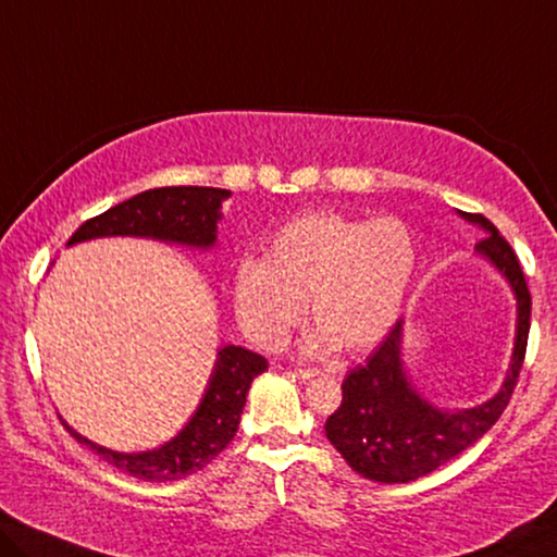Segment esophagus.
Wrapping results in <instances>:
<instances>
[{"instance_id": "1", "label": "esophagus", "mask_w": 557, "mask_h": 557, "mask_svg": "<svg viewBox=\"0 0 557 557\" xmlns=\"http://www.w3.org/2000/svg\"><path fill=\"white\" fill-rule=\"evenodd\" d=\"M293 375L297 377V380H302V383H307V380H312V377H318L320 372L318 370H310V368H300V370H295Z\"/></svg>"}]
</instances>
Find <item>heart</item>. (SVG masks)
I'll return each mask as SVG.
<instances>
[{
	"label": "heart",
	"instance_id": "heart-1",
	"mask_svg": "<svg viewBox=\"0 0 557 557\" xmlns=\"http://www.w3.org/2000/svg\"><path fill=\"white\" fill-rule=\"evenodd\" d=\"M414 272L418 245L403 220L307 212L272 235L264 262L237 264L232 305L262 350L285 345L307 302L318 320L307 355L362 352L393 330Z\"/></svg>",
	"mask_w": 557,
	"mask_h": 557
}]
</instances>
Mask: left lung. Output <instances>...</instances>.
I'll use <instances>...</instances> for the list:
<instances>
[{
    "label": "left lung",
    "mask_w": 557,
    "mask_h": 557,
    "mask_svg": "<svg viewBox=\"0 0 557 557\" xmlns=\"http://www.w3.org/2000/svg\"><path fill=\"white\" fill-rule=\"evenodd\" d=\"M485 232L475 252L485 257L516 295V345L505 380L491 400L450 410L430 403L412 385L403 362V320L368 360L343 380V405L330 414L325 433L335 450L362 478L375 483H412L458 458L491 430L516 389L530 332V293L512 247L483 214L460 212Z\"/></svg>",
    "instance_id": "obj_1"
}]
</instances>
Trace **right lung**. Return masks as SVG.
Returning a JSON list of instances; mask_svg holds the SVG:
<instances>
[{
  "label": "right lung",
  "instance_id": "obj_1",
  "mask_svg": "<svg viewBox=\"0 0 557 557\" xmlns=\"http://www.w3.org/2000/svg\"><path fill=\"white\" fill-rule=\"evenodd\" d=\"M230 189L220 187H157L139 193L127 202L87 220L66 245L87 243L97 237H147L160 243L210 250L218 243V222L222 220V202ZM268 370V360L239 345H225L218 350L210 383L199 400L193 418L168 443L145 453H117L97 445L77 430L70 435L97 453L112 468L127 472L147 483H172L202 470L230 445L239 428L247 389L252 380Z\"/></svg>",
  "mask_w": 557,
  "mask_h": 557
}]
</instances>
